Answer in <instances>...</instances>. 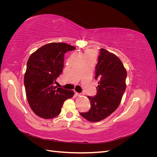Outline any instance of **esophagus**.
<instances>
[{
    "label": "esophagus",
    "mask_w": 157,
    "mask_h": 157,
    "mask_svg": "<svg viewBox=\"0 0 157 157\" xmlns=\"http://www.w3.org/2000/svg\"><path fill=\"white\" fill-rule=\"evenodd\" d=\"M80 95H81V94H80V93H77V92H75V96H80Z\"/></svg>",
    "instance_id": "esophagus-1"
}]
</instances>
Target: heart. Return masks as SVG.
<instances>
[{"instance_id": "heart-1", "label": "heart", "mask_w": 157, "mask_h": 157, "mask_svg": "<svg viewBox=\"0 0 157 157\" xmlns=\"http://www.w3.org/2000/svg\"><path fill=\"white\" fill-rule=\"evenodd\" d=\"M90 52V51H86V52H85V54H86V53H88V52Z\"/></svg>"}]
</instances>
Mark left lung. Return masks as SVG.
<instances>
[{
    "mask_svg": "<svg viewBox=\"0 0 157 157\" xmlns=\"http://www.w3.org/2000/svg\"><path fill=\"white\" fill-rule=\"evenodd\" d=\"M95 79L98 80L95 97L88 96L91 108L80 115L90 122L105 119L120 105L126 90V70L118 57L105 49L100 50L95 69Z\"/></svg>",
    "mask_w": 157,
    "mask_h": 157,
    "instance_id": "obj_1",
    "label": "left lung"
}]
</instances>
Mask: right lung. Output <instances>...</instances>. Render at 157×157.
Listing matches in <instances>:
<instances>
[{
	"instance_id": "right-lung-1",
	"label": "right lung",
	"mask_w": 157,
	"mask_h": 157,
	"mask_svg": "<svg viewBox=\"0 0 157 157\" xmlns=\"http://www.w3.org/2000/svg\"><path fill=\"white\" fill-rule=\"evenodd\" d=\"M75 47L63 42H52L33 53L27 63L24 85L28 103L36 115L44 119L58 116L73 90L54 86L63 68L64 55Z\"/></svg>"
}]
</instances>
